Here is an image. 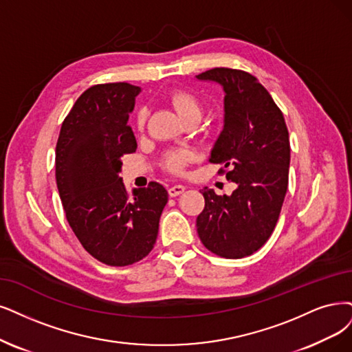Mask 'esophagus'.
<instances>
[{
  "mask_svg": "<svg viewBox=\"0 0 352 352\" xmlns=\"http://www.w3.org/2000/svg\"><path fill=\"white\" fill-rule=\"evenodd\" d=\"M184 190H186L184 186L177 184V186H173V187L168 188V194H169V196H171V197H177V196H179V194H183Z\"/></svg>",
  "mask_w": 352,
  "mask_h": 352,
  "instance_id": "34e87169",
  "label": "esophagus"
}]
</instances>
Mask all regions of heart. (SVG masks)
I'll return each instance as SVG.
<instances>
[{
	"mask_svg": "<svg viewBox=\"0 0 352 352\" xmlns=\"http://www.w3.org/2000/svg\"><path fill=\"white\" fill-rule=\"evenodd\" d=\"M169 102H171V106L175 109L181 120L187 119V117H197V119H200L201 116L200 101L197 100L196 96L187 93V91H177V93H174L171 98H169ZM145 117L146 114L142 110L138 116L139 126H143V123H145ZM191 158H192V153L187 149L173 151L165 156V165L169 171L181 173L184 169V166L191 161Z\"/></svg>",
	"mask_w": 352,
	"mask_h": 352,
	"instance_id": "b5f03b06",
	"label": "heart"
}]
</instances>
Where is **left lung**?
Instances as JSON below:
<instances>
[{
  "label": "left lung",
  "mask_w": 352,
  "mask_h": 352,
  "mask_svg": "<svg viewBox=\"0 0 352 352\" xmlns=\"http://www.w3.org/2000/svg\"><path fill=\"white\" fill-rule=\"evenodd\" d=\"M199 81L222 87L223 129L209 161L223 165L236 184L230 196L204 187V210L197 233L207 250L225 258H243L268 241L289 186L290 140L283 113L268 91L248 72L213 68Z\"/></svg>",
  "instance_id": "1"
}]
</instances>
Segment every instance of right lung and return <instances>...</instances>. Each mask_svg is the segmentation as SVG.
<instances>
[{"mask_svg": "<svg viewBox=\"0 0 352 352\" xmlns=\"http://www.w3.org/2000/svg\"><path fill=\"white\" fill-rule=\"evenodd\" d=\"M140 87L100 84L80 96L56 143V184L65 214L85 251L111 267L145 258L153 248L168 191L160 183L124 188L122 156L138 143L127 126Z\"/></svg>", "mask_w": 352, "mask_h": 352, "instance_id": "obj_1", "label": "right lung"}]
</instances>
